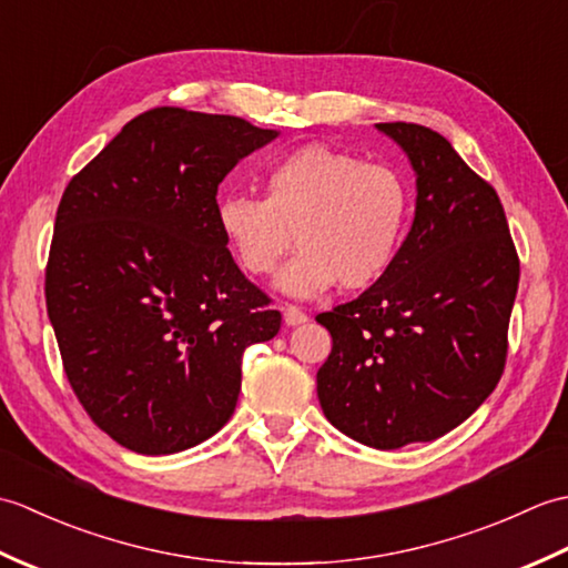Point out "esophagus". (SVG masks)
<instances>
[{
	"mask_svg": "<svg viewBox=\"0 0 568 568\" xmlns=\"http://www.w3.org/2000/svg\"><path fill=\"white\" fill-rule=\"evenodd\" d=\"M283 317H285V324H291V327H295V324H303L307 322V315L300 307L295 305H283Z\"/></svg>",
	"mask_w": 568,
	"mask_h": 568,
	"instance_id": "34e87169",
	"label": "esophagus"
}]
</instances>
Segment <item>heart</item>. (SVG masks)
Returning <instances> with one entry per match:
<instances>
[{"label": "heart", "instance_id": "obj_1", "mask_svg": "<svg viewBox=\"0 0 568 568\" xmlns=\"http://www.w3.org/2000/svg\"><path fill=\"white\" fill-rule=\"evenodd\" d=\"M263 192V200L224 195L216 226L239 268L253 277L271 275L295 241L303 251L277 277L287 295H320L336 281L361 291L400 251L409 187L388 163L310 143L268 168Z\"/></svg>", "mask_w": 568, "mask_h": 568}]
</instances>
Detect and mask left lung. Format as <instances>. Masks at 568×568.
<instances>
[{
  "instance_id": "obj_1",
  "label": "left lung",
  "mask_w": 568,
  "mask_h": 568,
  "mask_svg": "<svg viewBox=\"0 0 568 568\" xmlns=\"http://www.w3.org/2000/svg\"><path fill=\"white\" fill-rule=\"evenodd\" d=\"M417 175L415 222L393 265L322 312L332 354L317 395L332 425L373 449L432 442L496 390L520 258L498 192L419 124H378Z\"/></svg>"
}]
</instances>
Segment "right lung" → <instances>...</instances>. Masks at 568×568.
<instances>
[{
	"label": "right lung",
	"instance_id": "1",
	"mask_svg": "<svg viewBox=\"0 0 568 568\" xmlns=\"http://www.w3.org/2000/svg\"><path fill=\"white\" fill-rule=\"evenodd\" d=\"M277 131L155 106L72 175L55 212L45 307L72 393L146 456L220 432L246 346L281 329L216 226V187Z\"/></svg>",
	"mask_w": 568,
	"mask_h": 568
}]
</instances>
